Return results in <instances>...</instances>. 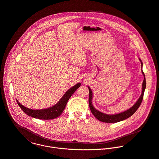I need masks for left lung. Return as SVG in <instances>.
Returning a JSON list of instances; mask_svg holds the SVG:
<instances>
[{"label": "left lung", "mask_w": 159, "mask_h": 159, "mask_svg": "<svg viewBox=\"0 0 159 159\" xmlns=\"http://www.w3.org/2000/svg\"><path fill=\"white\" fill-rule=\"evenodd\" d=\"M139 60L141 62L142 67L143 64H142L141 60L140 59H139ZM142 72L144 76V79H143V81L142 83V94H141L140 98L138 99L137 102L133 105V106L130 109H129V110H127L124 112H121L120 114H115V115H108V114L102 113V112H99L98 111L96 110L92 104V90L90 89V87H88L89 89V107H90V111L92 112V114L95 116V117L96 119H97L98 120L103 122L116 123V122H118L124 120L130 117V116H132L140 107V105L143 100V93H144V91H145V87H146V81H145V75H144V73L142 71Z\"/></svg>", "instance_id": "1"}]
</instances>
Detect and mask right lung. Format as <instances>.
Instances as JSON below:
<instances>
[{
    "label": "right lung",
    "mask_w": 159,
    "mask_h": 159,
    "mask_svg": "<svg viewBox=\"0 0 159 159\" xmlns=\"http://www.w3.org/2000/svg\"><path fill=\"white\" fill-rule=\"evenodd\" d=\"M80 86V83L77 84L75 85L69 89L66 93L64 95L62 98L59 100V102L54 105L53 107H51L48 109H41V110H32L28 109L22 105H21L18 101L17 102L19 105V106L23 111L25 114L27 116L32 117L34 118L42 119V120H50L54 119L59 117L64 111L67 103L69 99L70 98L72 95L75 92V90Z\"/></svg>",
    "instance_id": "add662e5"
}]
</instances>
